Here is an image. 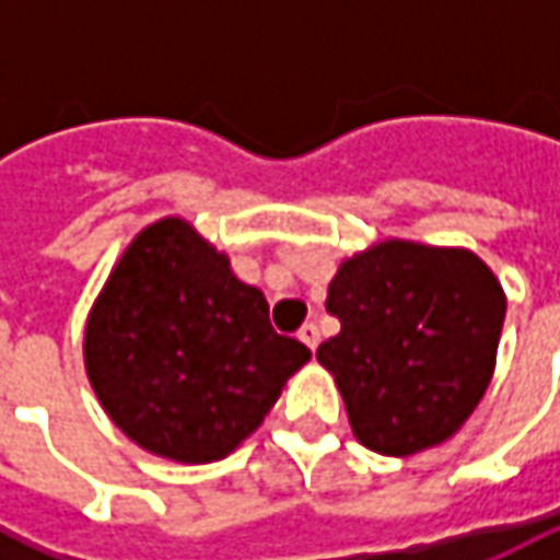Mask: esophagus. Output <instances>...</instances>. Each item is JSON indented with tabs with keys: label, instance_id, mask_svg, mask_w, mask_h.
<instances>
[{
	"label": "esophagus",
	"instance_id": "1",
	"mask_svg": "<svg viewBox=\"0 0 560 560\" xmlns=\"http://www.w3.org/2000/svg\"><path fill=\"white\" fill-rule=\"evenodd\" d=\"M299 339H302V342H305V346L314 352V349H317V342H320V334H317V327H314V324H305V327L299 330Z\"/></svg>",
	"mask_w": 560,
	"mask_h": 560
}]
</instances>
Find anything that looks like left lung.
<instances>
[{
    "label": "left lung",
    "instance_id": "obj_1",
    "mask_svg": "<svg viewBox=\"0 0 560 560\" xmlns=\"http://www.w3.org/2000/svg\"><path fill=\"white\" fill-rule=\"evenodd\" d=\"M327 312L339 334L317 361L336 376L358 442L405 458L458 433L480 405L505 292L467 248L389 240L339 265Z\"/></svg>",
    "mask_w": 560,
    "mask_h": 560
}]
</instances>
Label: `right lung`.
I'll list each match as a JSON object with an SVG mask.
<instances>
[{"mask_svg": "<svg viewBox=\"0 0 560 560\" xmlns=\"http://www.w3.org/2000/svg\"><path fill=\"white\" fill-rule=\"evenodd\" d=\"M86 374L145 452L218 462L258 430L308 346L270 327L268 299L236 280L180 218L145 226L86 320Z\"/></svg>", "mask_w": 560, "mask_h": 560, "instance_id": "right-lung-1", "label": "right lung"}]
</instances>
